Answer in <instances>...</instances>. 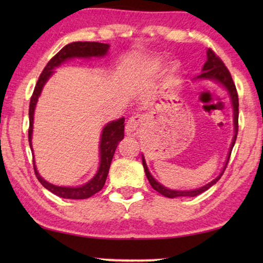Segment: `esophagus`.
<instances>
[{"instance_id":"esophagus-1","label":"esophagus","mask_w":263,"mask_h":263,"mask_svg":"<svg viewBox=\"0 0 263 263\" xmlns=\"http://www.w3.org/2000/svg\"><path fill=\"white\" fill-rule=\"evenodd\" d=\"M147 123V118L144 115H136L128 119L126 124V133L128 136H137L140 128Z\"/></svg>"}]
</instances>
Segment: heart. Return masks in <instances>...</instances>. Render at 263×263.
<instances>
[{
    "label": "heart",
    "instance_id": "heart-1",
    "mask_svg": "<svg viewBox=\"0 0 263 263\" xmlns=\"http://www.w3.org/2000/svg\"><path fill=\"white\" fill-rule=\"evenodd\" d=\"M162 67V64L160 60H151L146 62L144 67V73L147 75V77H154L160 69Z\"/></svg>",
    "mask_w": 263,
    "mask_h": 263
}]
</instances>
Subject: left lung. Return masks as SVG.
Returning a JSON list of instances; mask_svg holds the SVG:
<instances>
[{"label":"left lung","instance_id":"left-lung-1","mask_svg":"<svg viewBox=\"0 0 263 263\" xmlns=\"http://www.w3.org/2000/svg\"><path fill=\"white\" fill-rule=\"evenodd\" d=\"M202 72L203 73L201 75H198V77H196L194 79V81H198V80H211V81H215L217 83H219L220 86L224 87L226 90H228V92H229L230 99H231V104H232V109H233V125H234L233 140H232V142H231L228 158H226L225 164H224V167H222V169H221L220 174L218 175L216 179H213L211 182H209L208 184L201 186V188L193 189V190H173V189H169V188H167V186H164L163 184L160 183V182H158L157 180H155L154 177L152 176V174H151V173H149L147 164H146V161H145L144 155H142V157H141L142 158V166H144L146 177H147V179H148L151 185H152V188L154 190H157L159 194H161V195L164 196V197H168V198L195 197V196L202 194L205 190H208L209 188H211L213 184H216L217 182L219 181L220 177H221L222 173H224L226 166H228L231 152H232V148H233V146L235 144V140H237L238 118H239V100H238L237 89H235L232 77H231L229 69L226 68V66L224 65V62H222L219 59V57H217L215 54V52L211 51L210 48H209V50L206 51V61H205V64H204V66H203Z\"/></svg>","mask_w":263,"mask_h":263}]
</instances>
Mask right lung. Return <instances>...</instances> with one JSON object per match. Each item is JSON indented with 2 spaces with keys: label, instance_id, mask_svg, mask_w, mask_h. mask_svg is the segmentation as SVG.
I'll list each match as a JSON object with an SVG mask.
<instances>
[{
  "label": "right lung",
  "instance_id": "add662e5",
  "mask_svg": "<svg viewBox=\"0 0 263 263\" xmlns=\"http://www.w3.org/2000/svg\"><path fill=\"white\" fill-rule=\"evenodd\" d=\"M110 45L109 44L103 43H96V42H74L67 44L61 50L57 53V54L48 61L46 67L41 74L38 79V82L35 84L32 97L30 101V108H29V121H30V127H29V144L31 151H32V157L34 158L33 148H32V132H33V116H34V109L37 105V102L39 96L42 94V90L45 83L48 81L53 74H54V69L59 67L60 65L64 64L67 60L70 59H91V58H102L108 54ZM125 118L122 117L117 119V121H112L106 124L103 127L101 133L100 139V166L97 169L96 174L94 175L91 180H89L87 183L79 186H61L50 183L46 180H44L37 171V166H35V161L33 159V168L35 176H37L38 181L44 185V188L50 190L52 194H54L62 198H69V199H84L89 198L90 196L95 195L96 193L103 188L106 176H108L109 168L111 161H112L115 151L117 148V145L123 140L124 138V126H125Z\"/></svg>",
  "mask_w": 263,
  "mask_h": 263
}]
</instances>
